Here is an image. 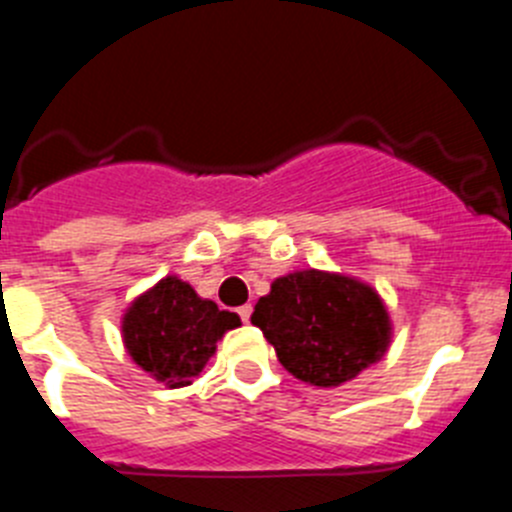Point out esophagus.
Returning a JSON list of instances; mask_svg holds the SVG:
<instances>
[{"mask_svg": "<svg viewBox=\"0 0 512 512\" xmlns=\"http://www.w3.org/2000/svg\"><path fill=\"white\" fill-rule=\"evenodd\" d=\"M251 312H253V307H251V305H243V307H238V315H241V320H243V323H248V320H251Z\"/></svg>", "mask_w": 512, "mask_h": 512, "instance_id": "34e87169", "label": "esophagus"}]
</instances>
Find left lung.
Segmentation results:
<instances>
[{"mask_svg": "<svg viewBox=\"0 0 512 512\" xmlns=\"http://www.w3.org/2000/svg\"><path fill=\"white\" fill-rule=\"evenodd\" d=\"M279 364L315 387H338L377 364L392 338L382 297L343 274L307 269L274 279L253 307Z\"/></svg>", "mask_w": 512, "mask_h": 512, "instance_id": "8db88e82", "label": "left lung"}]
</instances>
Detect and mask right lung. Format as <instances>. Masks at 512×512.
I'll return each instance as SVG.
<instances>
[{
    "label": "right lung",
    "mask_w": 512,
    "mask_h": 512,
    "mask_svg": "<svg viewBox=\"0 0 512 512\" xmlns=\"http://www.w3.org/2000/svg\"><path fill=\"white\" fill-rule=\"evenodd\" d=\"M238 325L235 312L217 310L187 282L166 277L128 307L122 341L143 372L176 390L200 377L217 341Z\"/></svg>",
    "instance_id": "add662e5"
}]
</instances>
